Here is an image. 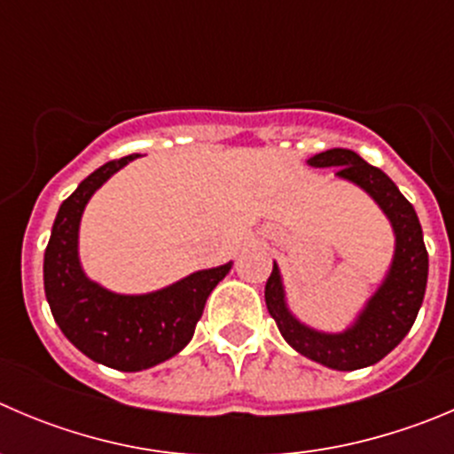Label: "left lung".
<instances>
[{
  "instance_id": "obj_1",
  "label": "left lung",
  "mask_w": 454,
  "mask_h": 454,
  "mask_svg": "<svg viewBox=\"0 0 454 454\" xmlns=\"http://www.w3.org/2000/svg\"><path fill=\"white\" fill-rule=\"evenodd\" d=\"M309 167H336V178L364 189L387 215L395 231V256L379 289L368 299L359 317L343 332H318L289 312L283 278L274 262L265 285L267 312L280 334L299 354L325 368L359 370L374 365L403 340L424 303L428 283V252L417 211L395 183L377 167L368 165L349 149H327L308 160Z\"/></svg>"
}]
</instances>
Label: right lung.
Here are the masks:
<instances>
[{
    "label": "right lung",
    "mask_w": 454,
    "mask_h": 454,
    "mask_svg": "<svg viewBox=\"0 0 454 454\" xmlns=\"http://www.w3.org/2000/svg\"><path fill=\"white\" fill-rule=\"evenodd\" d=\"M136 158L111 160L77 184L59 205L44 252V292L59 330L90 361L122 372H140L178 354L192 340L211 289L234 265L193 271L149 294H115L84 274L77 239L86 202Z\"/></svg>",
    "instance_id": "1"
}]
</instances>
